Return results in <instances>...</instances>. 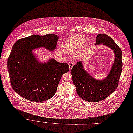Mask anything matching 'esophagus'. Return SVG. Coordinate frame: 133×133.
Returning a JSON list of instances; mask_svg holds the SVG:
<instances>
[{
	"instance_id": "1",
	"label": "esophagus",
	"mask_w": 133,
	"mask_h": 133,
	"mask_svg": "<svg viewBox=\"0 0 133 133\" xmlns=\"http://www.w3.org/2000/svg\"><path fill=\"white\" fill-rule=\"evenodd\" d=\"M73 65H74V63H73V62H70V63H69V68H70V70H71V69H72Z\"/></svg>"
}]
</instances>
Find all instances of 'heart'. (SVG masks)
Wrapping results in <instances>:
<instances>
[{
  "label": "heart",
  "mask_w": 133,
  "mask_h": 133,
  "mask_svg": "<svg viewBox=\"0 0 133 133\" xmlns=\"http://www.w3.org/2000/svg\"><path fill=\"white\" fill-rule=\"evenodd\" d=\"M85 40L82 36H73L70 38L64 44V50L68 54H72L80 51L84 45ZM87 48L91 47L90 44H88Z\"/></svg>",
  "instance_id": "heart-1"
}]
</instances>
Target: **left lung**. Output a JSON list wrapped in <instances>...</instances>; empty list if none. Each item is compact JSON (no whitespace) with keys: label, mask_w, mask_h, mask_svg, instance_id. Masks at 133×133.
<instances>
[{"label":"left lung","mask_w":133,"mask_h":133,"mask_svg":"<svg viewBox=\"0 0 133 133\" xmlns=\"http://www.w3.org/2000/svg\"><path fill=\"white\" fill-rule=\"evenodd\" d=\"M103 44L112 49L115 61L110 73L105 78L97 80L83 69L82 62H78L71 70L72 80L78 96L90 102H97L110 95L117 88L123 66L121 49L114 41L105 34L96 37V45Z\"/></svg>","instance_id":"left-lung-1"}]
</instances>
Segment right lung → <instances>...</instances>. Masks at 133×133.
Returning a JSON list of instances; mask_svg holds the SVG:
<instances>
[{"mask_svg":"<svg viewBox=\"0 0 133 133\" xmlns=\"http://www.w3.org/2000/svg\"><path fill=\"white\" fill-rule=\"evenodd\" d=\"M59 36L33 35L17 41L8 59L7 67L11 85L21 96L33 102L48 100L55 94L62 75L69 71L68 63L54 59L42 63L32 54V50L44 47L56 49Z\"/></svg>","mask_w":133,"mask_h":133,"instance_id":"right-lung-1","label":"right lung"}]
</instances>
